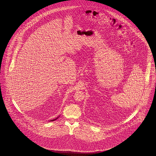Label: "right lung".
<instances>
[{
  "mask_svg": "<svg viewBox=\"0 0 156 156\" xmlns=\"http://www.w3.org/2000/svg\"><path fill=\"white\" fill-rule=\"evenodd\" d=\"M59 117H58V118H55V119H52V120H50V122H52V121H54V120H56V119H58V118H59Z\"/></svg>",
  "mask_w": 156,
  "mask_h": 156,
  "instance_id": "1",
  "label": "right lung"
}]
</instances>
